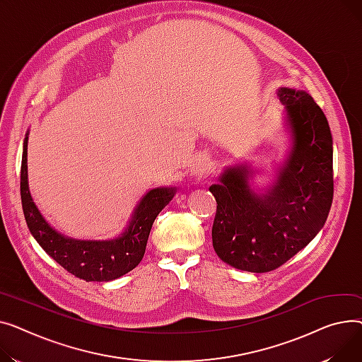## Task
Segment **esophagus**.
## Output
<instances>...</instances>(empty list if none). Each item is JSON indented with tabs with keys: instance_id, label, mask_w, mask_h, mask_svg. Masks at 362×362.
I'll use <instances>...</instances> for the list:
<instances>
[{
	"instance_id": "obj_1",
	"label": "esophagus",
	"mask_w": 362,
	"mask_h": 362,
	"mask_svg": "<svg viewBox=\"0 0 362 362\" xmlns=\"http://www.w3.org/2000/svg\"><path fill=\"white\" fill-rule=\"evenodd\" d=\"M209 165L206 160H197L193 166H191V173H193V175H206L209 173Z\"/></svg>"
}]
</instances>
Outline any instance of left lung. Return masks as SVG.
Segmentation results:
<instances>
[{"mask_svg":"<svg viewBox=\"0 0 362 362\" xmlns=\"http://www.w3.org/2000/svg\"><path fill=\"white\" fill-rule=\"evenodd\" d=\"M292 151L264 194L251 189L252 169H225L209 189L216 199L211 241L229 266L264 273L281 267L323 228L333 202V141L325 112L304 90L281 88Z\"/></svg>","mask_w":362,"mask_h":362,"instance_id":"left-lung-1","label":"left lung"}]
</instances>
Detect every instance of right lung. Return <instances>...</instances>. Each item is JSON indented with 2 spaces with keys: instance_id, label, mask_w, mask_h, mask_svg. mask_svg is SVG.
<instances>
[{
  "instance_id": "obj_1",
  "label": "right lung",
  "mask_w": 362,
  "mask_h": 362,
  "mask_svg": "<svg viewBox=\"0 0 362 362\" xmlns=\"http://www.w3.org/2000/svg\"><path fill=\"white\" fill-rule=\"evenodd\" d=\"M177 188H155L140 200L130 225L111 241H83L64 237L40 215L28 184V134L23 143L20 196L28 228L37 244L59 266L86 282H108L133 270L143 259L148 233L160 210L173 200Z\"/></svg>"
}]
</instances>
